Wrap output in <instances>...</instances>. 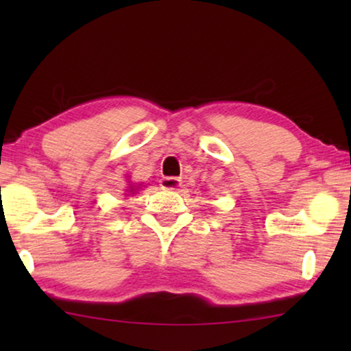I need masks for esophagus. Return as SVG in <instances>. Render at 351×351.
<instances>
[{
    "instance_id": "obj_1",
    "label": "esophagus",
    "mask_w": 351,
    "mask_h": 351,
    "mask_svg": "<svg viewBox=\"0 0 351 351\" xmlns=\"http://www.w3.org/2000/svg\"><path fill=\"white\" fill-rule=\"evenodd\" d=\"M160 185L162 190H177V186H180V180L177 177H162Z\"/></svg>"
}]
</instances>
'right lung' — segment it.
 Returning <instances> with one entry per match:
<instances>
[{"instance_id": "obj_1", "label": "right lung", "mask_w": 351, "mask_h": 351, "mask_svg": "<svg viewBox=\"0 0 351 351\" xmlns=\"http://www.w3.org/2000/svg\"><path fill=\"white\" fill-rule=\"evenodd\" d=\"M138 189V186H134V185H131V186H129V193H136V190Z\"/></svg>"}]
</instances>
